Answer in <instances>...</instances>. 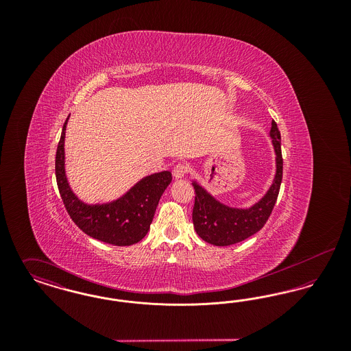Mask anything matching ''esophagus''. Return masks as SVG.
Returning <instances> with one entry per match:
<instances>
[{"label": "esophagus", "mask_w": 351, "mask_h": 351, "mask_svg": "<svg viewBox=\"0 0 351 351\" xmlns=\"http://www.w3.org/2000/svg\"><path fill=\"white\" fill-rule=\"evenodd\" d=\"M186 172H188V166L184 165V163L176 165L173 169H172V175H173L175 179H182V178L186 175Z\"/></svg>", "instance_id": "obj_1"}]
</instances>
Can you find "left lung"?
Returning a JSON list of instances; mask_svg holds the SVG:
<instances>
[{"instance_id":"8db88e82","label":"left lung","mask_w":351,"mask_h":351,"mask_svg":"<svg viewBox=\"0 0 351 351\" xmlns=\"http://www.w3.org/2000/svg\"><path fill=\"white\" fill-rule=\"evenodd\" d=\"M269 136L275 151V178L265 196L249 208L229 206L218 201L196 180H192L196 193L192 213L193 226L205 242L215 246H230L258 233L267 222L278 199L283 178L282 141L275 121L271 123Z\"/></svg>"}]
</instances>
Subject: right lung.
<instances>
[{"label":"right lung","instance_id":"1","mask_svg":"<svg viewBox=\"0 0 351 351\" xmlns=\"http://www.w3.org/2000/svg\"><path fill=\"white\" fill-rule=\"evenodd\" d=\"M68 118L56 150L55 173L69 217L84 233L101 242L114 246H130L139 242L150 230L159 200L172 182L171 172L162 171L142 178L117 200L102 204L84 202L72 191L66 173L64 141Z\"/></svg>","mask_w":351,"mask_h":351}]
</instances>
